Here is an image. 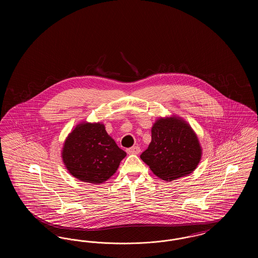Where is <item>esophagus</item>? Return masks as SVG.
Wrapping results in <instances>:
<instances>
[{
  "label": "esophagus",
  "instance_id": "obj_1",
  "mask_svg": "<svg viewBox=\"0 0 258 258\" xmlns=\"http://www.w3.org/2000/svg\"><path fill=\"white\" fill-rule=\"evenodd\" d=\"M126 152H127V154H130V155H137V154L140 153V148L138 147V146L128 148V149H126Z\"/></svg>",
  "mask_w": 258,
  "mask_h": 258
}]
</instances>
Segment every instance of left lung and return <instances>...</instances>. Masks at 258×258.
Masks as SVG:
<instances>
[{"label": "left lung", "mask_w": 258, "mask_h": 258, "mask_svg": "<svg viewBox=\"0 0 258 258\" xmlns=\"http://www.w3.org/2000/svg\"><path fill=\"white\" fill-rule=\"evenodd\" d=\"M202 149L191 126L180 117L160 118L153 124L152 141L140 158L155 175L165 181L194 171Z\"/></svg>", "instance_id": "obj_1"}]
</instances>
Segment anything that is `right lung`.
Returning a JSON list of instances; mask_svg holds the SVG:
<instances>
[{"label":"right lung","instance_id":"add662e5","mask_svg":"<svg viewBox=\"0 0 258 258\" xmlns=\"http://www.w3.org/2000/svg\"><path fill=\"white\" fill-rule=\"evenodd\" d=\"M125 156L100 123L77 124L67 137L61 151L69 172L76 179L93 184L107 181Z\"/></svg>","mask_w":258,"mask_h":258}]
</instances>
